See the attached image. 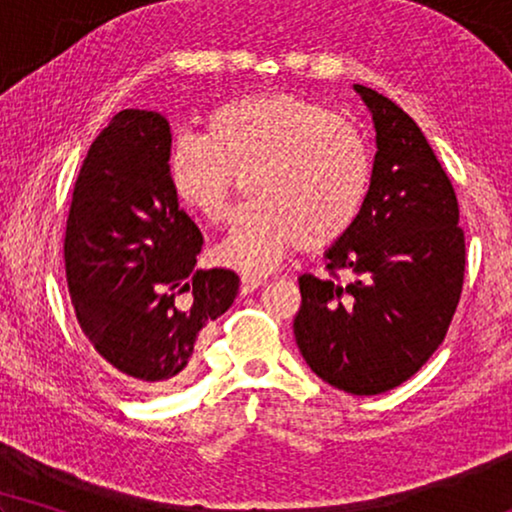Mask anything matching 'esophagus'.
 Listing matches in <instances>:
<instances>
[{
  "instance_id": "esophagus-1",
  "label": "esophagus",
  "mask_w": 512,
  "mask_h": 512,
  "mask_svg": "<svg viewBox=\"0 0 512 512\" xmlns=\"http://www.w3.org/2000/svg\"><path fill=\"white\" fill-rule=\"evenodd\" d=\"M268 279H265L263 275H242V284H240V291L242 296H247V293L256 291L258 286H263Z\"/></svg>"
}]
</instances>
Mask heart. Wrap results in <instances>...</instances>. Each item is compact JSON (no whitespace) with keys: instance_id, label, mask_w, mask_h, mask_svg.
<instances>
[{"instance_id":"heart-1","label":"heart","mask_w":512,"mask_h":512,"mask_svg":"<svg viewBox=\"0 0 512 512\" xmlns=\"http://www.w3.org/2000/svg\"><path fill=\"white\" fill-rule=\"evenodd\" d=\"M370 172L361 130L296 95L221 104L205 135H181L167 160L174 195L209 223L228 219L244 179L251 202L216 247V261L244 272L340 240L361 212Z\"/></svg>"}]
</instances>
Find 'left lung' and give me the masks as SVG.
I'll return each instance as SVG.
<instances>
[{"label": "left lung", "mask_w": 512, "mask_h": 512, "mask_svg": "<svg viewBox=\"0 0 512 512\" xmlns=\"http://www.w3.org/2000/svg\"><path fill=\"white\" fill-rule=\"evenodd\" d=\"M354 90L373 116L377 153L354 226L326 251L328 272L352 277H300L293 333L321 380L375 396L415 375L445 340L466 244L452 181L419 125L373 88Z\"/></svg>", "instance_id": "1"}]
</instances>
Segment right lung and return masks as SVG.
I'll use <instances>...</instances> for the list:
<instances>
[{
  "label": "right lung",
  "mask_w": 512,
  "mask_h": 512,
  "mask_svg": "<svg viewBox=\"0 0 512 512\" xmlns=\"http://www.w3.org/2000/svg\"><path fill=\"white\" fill-rule=\"evenodd\" d=\"M170 123L123 109L83 160L65 233L67 286L95 354L142 391L184 380L198 333L233 305V270H195L202 233L170 186Z\"/></svg>",
  "instance_id": "right-lung-1"
}]
</instances>
